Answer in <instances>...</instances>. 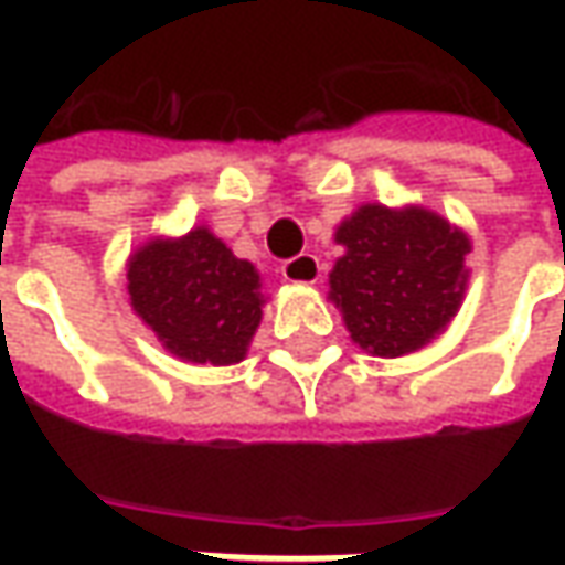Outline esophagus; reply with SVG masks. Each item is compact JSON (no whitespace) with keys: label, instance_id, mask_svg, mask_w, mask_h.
I'll list each match as a JSON object with an SVG mask.
<instances>
[{"label":"esophagus","instance_id":"34e87169","mask_svg":"<svg viewBox=\"0 0 565 565\" xmlns=\"http://www.w3.org/2000/svg\"><path fill=\"white\" fill-rule=\"evenodd\" d=\"M320 276H323V264L315 254H298L282 264V279H289V282H317Z\"/></svg>","mask_w":565,"mask_h":565}]
</instances>
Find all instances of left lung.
<instances>
[{"label":"left lung","mask_w":565,"mask_h":565,"mask_svg":"<svg viewBox=\"0 0 565 565\" xmlns=\"http://www.w3.org/2000/svg\"><path fill=\"white\" fill-rule=\"evenodd\" d=\"M330 295L361 349L399 359L437 337L466 292L468 238L437 213L361 206L337 232Z\"/></svg>","instance_id":"8db88e82"}]
</instances>
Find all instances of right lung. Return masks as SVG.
<instances>
[{"mask_svg":"<svg viewBox=\"0 0 565 565\" xmlns=\"http://www.w3.org/2000/svg\"><path fill=\"white\" fill-rule=\"evenodd\" d=\"M128 292L166 349L198 364L245 359L264 305L257 270L206 228L138 250L128 264Z\"/></svg>","mask_w":565,"mask_h":565,"instance_id":"right-lung-1","label":"right lung"}]
</instances>
